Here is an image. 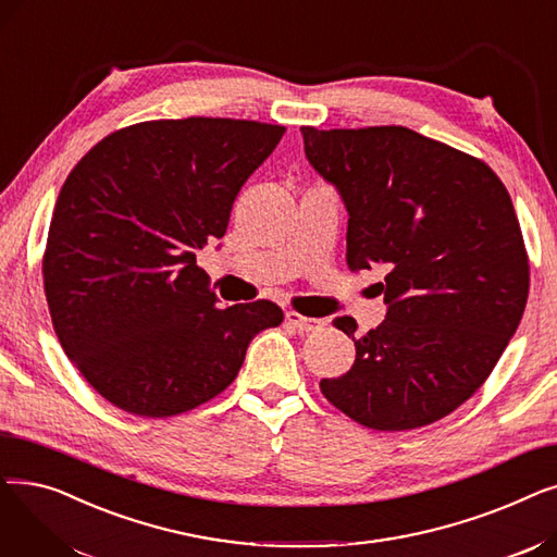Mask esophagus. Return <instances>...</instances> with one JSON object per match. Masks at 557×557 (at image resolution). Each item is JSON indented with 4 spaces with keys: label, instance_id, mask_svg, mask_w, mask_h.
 I'll return each instance as SVG.
<instances>
[{
    "label": "esophagus",
    "instance_id": "1",
    "mask_svg": "<svg viewBox=\"0 0 557 557\" xmlns=\"http://www.w3.org/2000/svg\"><path fill=\"white\" fill-rule=\"evenodd\" d=\"M286 323L298 327L300 332H318V330H323L325 320L323 318H307L298 311H286Z\"/></svg>",
    "mask_w": 557,
    "mask_h": 557
}]
</instances>
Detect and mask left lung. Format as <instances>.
Returning <instances> with one entry per match:
<instances>
[{
    "mask_svg": "<svg viewBox=\"0 0 557 557\" xmlns=\"http://www.w3.org/2000/svg\"><path fill=\"white\" fill-rule=\"evenodd\" d=\"M305 153L347 208V267L386 269V320L320 391L374 431L443 420L490 376L529 300L531 263L506 185L483 160L404 126L318 131ZM355 338L357 320L334 318Z\"/></svg>",
    "mask_w": 557,
    "mask_h": 557,
    "instance_id": "left-lung-1",
    "label": "left lung"
}]
</instances>
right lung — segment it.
<instances>
[{
    "instance_id": "obj_1",
    "label": "right lung",
    "mask_w": 557,
    "mask_h": 557,
    "mask_svg": "<svg viewBox=\"0 0 557 557\" xmlns=\"http://www.w3.org/2000/svg\"><path fill=\"white\" fill-rule=\"evenodd\" d=\"M284 126L225 116L153 120L103 137L58 194L42 255L53 332L103 399L173 418L237 379L250 341L277 327L271 300L216 307L196 250Z\"/></svg>"
}]
</instances>
